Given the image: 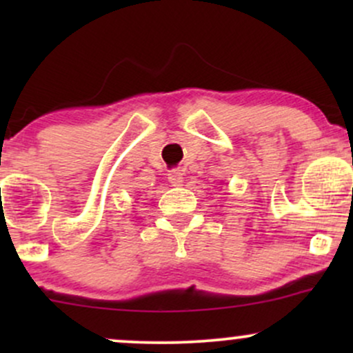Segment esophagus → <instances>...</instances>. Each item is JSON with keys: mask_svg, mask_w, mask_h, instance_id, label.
Returning a JSON list of instances; mask_svg holds the SVG:
<instances>
[{"mask_svg": "<svg viewBox=\"0 0 353 353\" xmlns=\"http://www.w3.org/2000/svg\"><path fill=\"white\" fill-rule=\"evenodd\" d=\"M184 174H182L181 169H172V171H169L168 174V179L171 182L172 185H181L182 182H184Z\"/></svg>", "mask_w": 353, "mask_h": 353, "instance_id": "34e87169", "label": "esophagus"}]
</instances>
